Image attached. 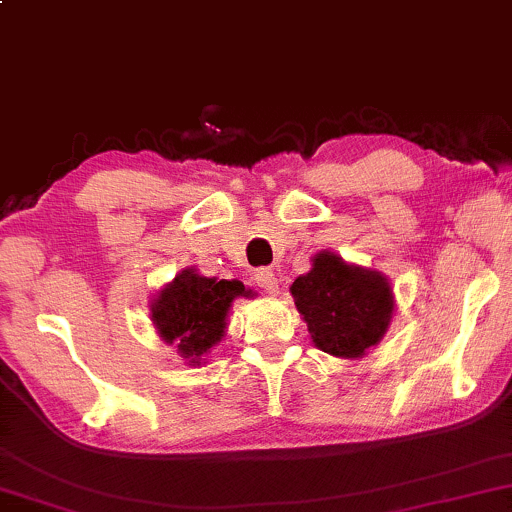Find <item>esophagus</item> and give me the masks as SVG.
I'll return each mask as SVG.
<instances>
[{"mask_svg":"<svg viewBox=\"0 0 512 512\" xmlns=\"http://www.w3.org/2000/svg\"><path fill=\"white\" fill-rule=\"evenodd\" d=\"M255 283L260 285L264 292H269V295H278V278L271 269H257Z\"/></svg>","mask_w":512,"mask_h":512,"instance_id":"1","label":"esophagus"}]
</instances>
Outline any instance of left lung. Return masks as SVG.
Listing matches in <instances>:
<instances>
[{
	"label": "left lung",
	"instance_id": "obj_1",
	"mask_svg": "<svg viewBox=\"0 0 512 512\" xmlns=\"http://www.w3.org/2000/svg\"><path fill=\"white\" fill-rule=\"evenodd\" d=\"M290 292L311 342L335 358L367 356L391 327V281L381 271L346 262L332 250L316 252L311 271L297 276Z\"/></svg>",
	"mask_w": 512,
	"mask_h": 512
}]
</instances>
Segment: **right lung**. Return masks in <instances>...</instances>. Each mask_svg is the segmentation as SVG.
Segmentation results:
<instances>
[{
    "instance_id": "1",
    "label": "right lung",
    "mask_w": 512,
    "mask_h": 512,
    "mask_svg": "<svg viewBox=\"0 0 512 512\" xmlns=\"http://www.w3.org/2000/svg\"><path fill=\"white\" fill-rule=\"evenodd\" d=\"M236 297H252V290H245L236 278L220 281L185 269L156 292L149 318L156 335L166 344H175L187 365L201 367L210 349L222 342Z\"/></svg>"
}]
</instances>
